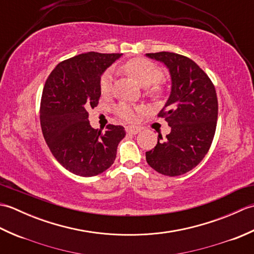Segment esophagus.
Segmentation results:
<instances>
[{"instance_id": "34e87169", "label": "esophagus", "mask_w": 254, "mask_h": 254, "mask_svg": "<svg viewBox=\"0 0 254 254\" xmlns=\"http://www.w3.org/2000/svg\"><path fill=\"white\" fill-rule=\"evenodd\" d=\"M126 131L128 134H133V135H135L138 132H141V127H134V126H127L126 127Z\"/></svg>"}]
</instances>
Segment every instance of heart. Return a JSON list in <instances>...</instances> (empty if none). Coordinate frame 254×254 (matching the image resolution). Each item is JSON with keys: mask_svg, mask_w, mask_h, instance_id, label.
Here are the masks:
<instances>
[{"mask_svg": "<svg viewBox=\"0 0 254 254\" xmlns=\"http://www.w3.org/2000/svg\"><path fill=\"white\" fill-rule=\"evenodd\" d=\"M123 72L130 75L136 82L146 87V94L150 97H160L164 94V86L161 84L160 79L163 77V69L157 64L147 60L144 58H133L124 62L121 65ZM112 71L107 69L101 75L99 80V88L102 95H109L112 91ZM142 108L134 106L127 102H119L113 108L118 117L126 121L136 120L139 111Z\"/></svg>", "mask_w": 254, "mask_h": 254, "instance_id": "obj_1", "label": "heart"}]
</instances>
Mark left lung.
<instances>
[{
	"label": "left lung",
	"instance_id": "1",
	"mask_svg": "<svg viewBox=\"0 0 254 254\" xmlns=\"http://www.w3.org/2000/svg\"><path fill=\"white\" fill-rule=\"evenodd\" d=\"M163 62L171 76V93L158 113L171 127L163 141L146 152V161L161 175L176 177L196 167L207 154L216 131L218 101L214 84L197 64L174 52L146 53Z\"/></svg>",
	"mask_w": 254,
	"mask_h": 254
}]
</instances>
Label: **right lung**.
<instances>
[{
  "label": "right lung",
  "instance_id": "1",
  "mask_svg": "<svg viewBox=\"0 0 254 254\" xmlns=\"http://www.w3.org/2000/svg\"><path fill=\"white\" fill-rule=\"evenodd\" d=\"M122 53L87 52L59 63L47 78L40 102V124L52 155L64 168L80 177L107 170L126 136L122 126L106 131L91 127L88 108L98 105L102 73Z\"/></svg>",
  "mask_w": 254,
  "mask_h": 254
}]
</instances>
